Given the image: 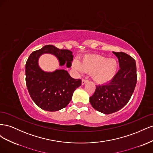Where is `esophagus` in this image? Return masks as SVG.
<instances>
[{"mask_svg":"<svg viewBox=\"0 0 153 153\" xmlns=\"http://www.w3.org/2000/svg\"><path fill=\"white\" fill-rule=\"evenodd\" d=\"M87 82H88V80H87V79H83L82 80V84L84 85V84H85V83H87Z\"/></svg>","mask_w":153,"mask_h":153,"instance_id":"obj_1","label":"esophagus"}]
</instances>
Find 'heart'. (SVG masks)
<instances>
[{"label": "heart", "instance_id": "obj_1", "mask_svg": "<svg viewBox=\"0 0 153 153\" xmlns=\"http://www.w3.org/2000/svg\"><path fill=\"white\" fill-rule=\"evenodd\" d=\"M73 67L78 71L92 73V78L99 84H104L112 80L116 75L119 64L116 59L101 55H89L82 59L80 64L76 61Z\"/></svg>", "mask_w": 153, "mask_h": 153}]
</instances>
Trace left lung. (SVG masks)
Instances as JSON below:
<instances>
[{"label": "left lung", "mask_w": 153, "mask_h": 153, "mask_svg": "<svg viewBox=\"0 0 153 153\" xmlns=\"http://www.w3.org/2000/svg\"><path fill=\"white\" fill-rule=\"evenodd\" d=\"M113 53L119 59L120 69L112 80L96 85L94 93L90 97L92 107L105 114L116 112L128 103L137 80L135 59L122 52Z\"/></svg>", "instance_id": "1"}]
</instances>
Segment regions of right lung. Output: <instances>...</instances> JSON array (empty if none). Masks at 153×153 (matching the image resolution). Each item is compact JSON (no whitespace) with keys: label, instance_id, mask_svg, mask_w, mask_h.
I'll return each mask as SVG.
<instances>
[{"label":"right lung","instance_id":"add662e5","mask_svg":"<svg viewBox=\"0 0 153 153\" xmlns=\"http://www.w3.org/2000/svg\"><path fill=\"white\" fill-rule=\"evenodd\" d=\"M45 53L55 55L63 66L70 67L72 52L60 50L53 45H46L32 52L25 64V81L27 89L34 102L41 109L55 112L66 106L71 100L73 92L82 84L81 79L71 77L67 71L59 69L45 72L38 66V59Z\"/></svg>","mask_w":153,"mask_h":153}]
</instances>
